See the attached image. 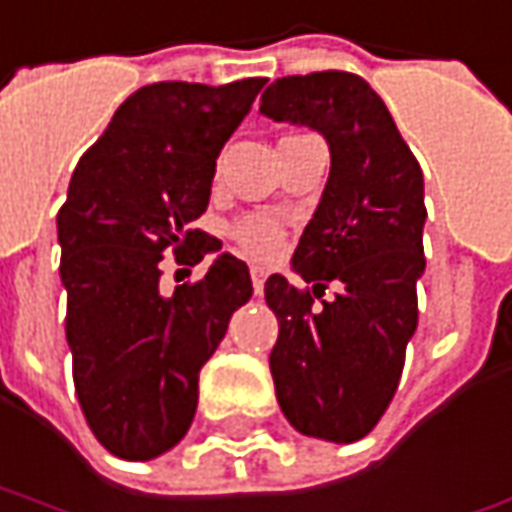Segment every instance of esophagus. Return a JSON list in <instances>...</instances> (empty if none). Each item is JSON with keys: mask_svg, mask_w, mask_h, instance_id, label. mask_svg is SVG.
I'll use <instances>...</instances> for the list:
<instances>
[{"mask_svg": "<svg viewBox=\"0 0 512 512\" xmlns=\"http://www.w3.org/2000/svg\"><path fill=\"white\" fill-rule=\"evenodd\" d=\"M250 279H253V290H256V293H262V290H264V270H262V267H253V270H250Z\"/></svg>", "mask_w": 512, "mask_h": 512, "instance_id": "1", "label": "esophagus"}]
</instances>
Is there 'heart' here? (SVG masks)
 I'll use <instances>...</instances> for the list:
<instances>
[{"mask_svg": "<svg viewBox=\"0 0 512 512\" xmlns=\"http://www.w3.org/2000/svg\"><path fill=\"white\" fill-rule=\"evenodd\" d=\"M231 239L253 259H270L276 256L284 239V228L273 216L250 214L236 219L231 225Z\"/></svg>", "mask_w": 512, "mask_h": 512, "instance_id": "heart-1", "label": "heart"}]
</instances>
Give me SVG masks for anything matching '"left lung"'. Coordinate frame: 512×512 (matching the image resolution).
I'll return each instance as SVG.
<instances>
[{
	"mask_svg": "<svg viewBox=\"0 0 512 512\" xmlns=\"http://www.w3.org/2000/svg\"><path fill=\"white\" fill-rule=\"evenodd\" d=\"M259 109L321 132L332 154L324 197L293 253L312 290L279 273L264 284L279 318L270 352L276 397L301 434L355 442L386 414L417 329L423 168L383 98L355 72L276 78ZM329 280L342 290L318 308Z\"/></svg>",
	"mask_w": 512,
	"mask_h": 512,
	"instance_id": "obj_1",
	"label": "left lung"
}]
</instances>
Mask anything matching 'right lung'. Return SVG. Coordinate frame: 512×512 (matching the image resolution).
<instances>
[{"label": "right lung", "mask_w": 512, "mask_h": 512, "mask_svg": "<svg viewBox=\"0 0 512 512\" xmlns=\"http://www.w3.org/2000/svg\"><path fill=\"white\" fill-rule=\"evenodd\" d=\"M264 84L140 87L72 171L58 208L72 380L95 440L120 459H154L183 440L200 369L253 296L248 264L231 253L174 293L160 279L168 250L194 267L219 248L191 222L205 214L216 157Z\"/></svg>", "instance_id": "add662e5"}]
</instances>
